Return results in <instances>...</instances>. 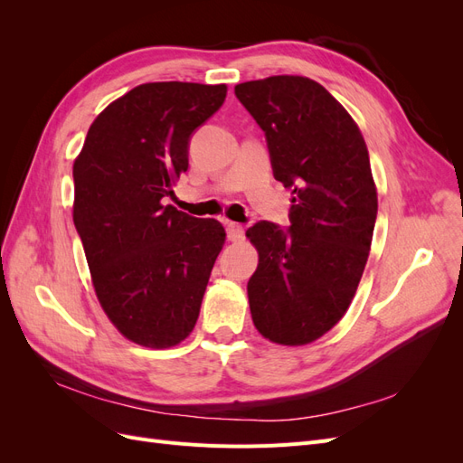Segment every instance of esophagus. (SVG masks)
<instances>
[{"instance_id":"obj_1","label":"esophagus","mask_w":463,"mask_h":463,"mask_svg":"<svg viewBox=\"0 0 463 463\" xmlns=\"http://www.w3.org/2000/svg\"><path fill=\"white\" fill-rule=\"evenodd\" d=\"M226 232H228V240L230 241H241L243 240V233H245L240 223H235V222H228L226 223Z\"/></svg>"}]
</instances>
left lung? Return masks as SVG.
I'll list each match as a JSON object with an SVG mask.
<instances>
[{
  "label": "left lung",
  "mask_w": 463,
  "mask_h": 463,
  "mask_svg": "<svg viewBox=\"0 0 463 463\" xmlns=\"http://www.w3.org/2000/svg\"><path fill=\"white\" fill-rule=\"evenodd\" d=\"M235 96L293 194L289 230L262 220L245 233L259 253L250 317L266 340L311 344L342 320L369 259L378 208L369 150L347 109L313 79L247 80Z\"/></svg>",
  "instance_id": "1"
}]
</instances>
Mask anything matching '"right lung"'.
<instances>
[{
    "label": "right lung",
    "instance_id": "1",
    "mask_svg": "<svg viewBox=\"0 0 463 463\" xmlns=\"http://www.w3.org/2000/svg\"><path fill=\"white\" fill-rule=\"evenodd\" d=\"M226 85L145 82L104 108L73 162V222L106 317L125 338L174 347L193 332L226 230L172 204L189 137Z\"/></svg>",
    "mask_w": 463,
    "mask_h": 463
}]
</instances>
